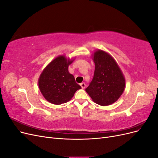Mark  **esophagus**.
Here are the masks:
<instances>
[{
	"mask_svg": "<svg viewBox=\"0 0 158 158\" xmlns=\"http://www.w3.org/2000/svg\"><path fill=\"white\" fill-rule=\"evenodd\" d=\"M80 85H81V87H82V89H84V88H85V84L84 82L81 83V84H80Z\"/></svg>",
	"mask_w": 158,
	"mask_h": 158,
	"instance_id": "obj_1",
	"label": "esophagus"
}]
</instances>
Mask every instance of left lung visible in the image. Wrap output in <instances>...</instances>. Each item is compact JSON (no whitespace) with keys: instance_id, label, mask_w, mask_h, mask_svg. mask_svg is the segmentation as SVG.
<instances>
[{"instance_id":"1","label":"left lung","mask_w":158,"mask_h":158,"mask_svg":"<svg viewBox=\"0 0 158 158\" xmlns=\"http://www.w3.org/2000/svg\"><path fill=\"white\" fill-rule=\"evenodd\" d=\"M94 78L86 92L93 101L102 106H107L117 101L125 88V78L118 64L107 52H94Z\"/></svg>"}]
</instances>
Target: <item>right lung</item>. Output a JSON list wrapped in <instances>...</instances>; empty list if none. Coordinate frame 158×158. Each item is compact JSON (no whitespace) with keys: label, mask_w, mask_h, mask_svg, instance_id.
Wrapping results in <instances>:
<instances>
[{"label":"right lung","mask_w":158,"mask_h":158,"mask_svg":"<svg viewBox=\"0 0 158 158\" xmlns=\"http://www.w3.org/2000/svg\"><path fill=\"white\" fill-rule=\"evenodd\" d=\"M74 60L60 55L47 65L41 73L38 85L45 99L55 105L70 101L75 92L82 88L69 73V66Z\"/></svg>","instance_id":"obj_1"}]
</instances>
